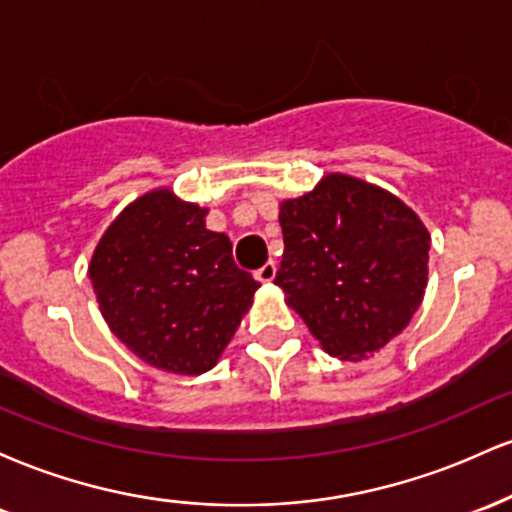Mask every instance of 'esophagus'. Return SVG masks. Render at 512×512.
Returning <instances> with one entry per match:
<instances>
[{
	"label": "esophagus",
	"instance_id": "obj_1",
	"mask_svg": "<svg viewBox=\"0 0 512 512\" xmlns=\"http://www.w3.org/2000/svg\"><path fill=\"white\" fill-rule=\"evenodd\" d=\"M274 276H276V264L274 262L262 264V267L255 272V279L260 281V284H272Z\"/></svg>",
	"mask_w": 512,
	"mask_h": 512
}]
</instances>
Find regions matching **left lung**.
Here are the masks:
<instances>
[{"label":"left lung","instance_id":"1","mask_svg":"<svg viewBox=\"0 0 512 512\" xmlns=\"http://www.w3.org/2000/svg\"><path fill=\"white\" fill-rule=\"evenodd\" d=\"M274 284L322 349L361 361L395 339L424 301L431 236L402 199L351 175H325L279 211Z\"/></svg>","mask_w":512,"mask_h":512}]
</instances>
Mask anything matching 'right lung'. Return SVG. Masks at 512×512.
Listing matches in <instances>:
<instances>
[{
	"mask_svg": "<svg viewBox=\"0 0 512 512\" xmlns=\"http://www.w3.org/2000/svg\"><path fill=\"white\" fill-rule=\"evenodd\" d=\"M204 216L207 209L168 187L146 192L110 223L88 264L115 337L149 366L178 375L216 366L260 289Z\"/></svg>",
	"mask_w": 512,
	"mask_h": 512,
	"instance_id": "right-lung-1",
	"label": "right lung"
}]
</instances>
